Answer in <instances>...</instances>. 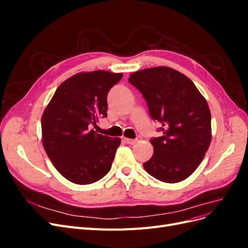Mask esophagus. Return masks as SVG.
Wrapping results in <instances>:
<instances>
[{"label":"esophagus","mask_w":248,"mask_h":248,"mask_svg":"<svg viewBox=\"0 0 248 248\" xmlns=\"http://www.w3.org/2000/svg\"><path fill=\"white\" fill-rule=\"evenodd\" d=\"M123 140L126 144H128V145H134L137 142V140H131V139H127V138H124Z\"/></svg>","instance_id":"obj_1"}]
</instances>
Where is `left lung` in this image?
<instances>
[{
    "instance_id": "1",
    "label": "left lung",
    "mask_w": 248,
    "mask_h": 248,
    "mask_svg": "<svg viewBox=\"0 0 248 248\" xmlns=\"http://www.w3.org/2000/svg\"><path fill=\"white\" fill-rule=\"evenodd\" d=\"M147 101L162 136L153 138L154 153L144 163L148 174L166 183L181 182L200 166L212 139L211 112L198 88L183 73L166 66L130 74Z\"/></svg>"
}]
</instances>
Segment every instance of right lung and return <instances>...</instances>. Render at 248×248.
I'll return each instance as SVG.
<instances>
[{
    "mask_svg": "<svg viewBox=\"0 0 248 248\" xmlns=\"http://www.w3.org/2000/svg\"><path fill=\"white\" fill-rule=\"evenodd\" d=\"M123 73L79 72L58 87L41 118L42 144L54 167L70 182L98 181L111 168L121 139L96 133L107 117V97Z\"/></svg>",
    "mask_w": 248,
    "mask_h": 248,
    "instance_id": "right-lung-1",
    "label": "right lung"
}]
</instances>
